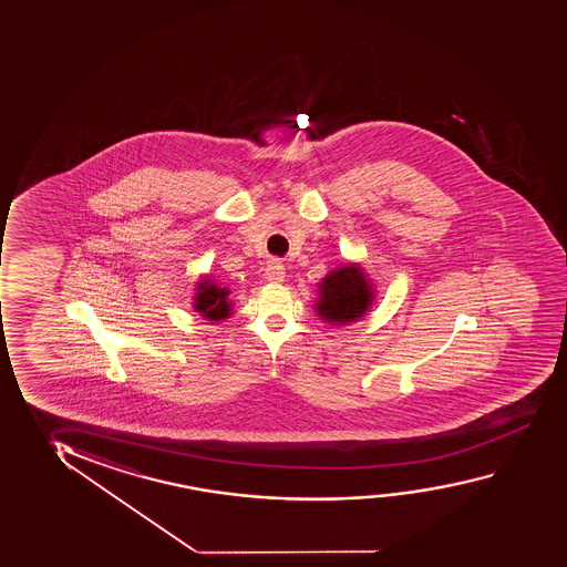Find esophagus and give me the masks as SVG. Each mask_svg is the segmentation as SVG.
Returning <instances> with one entry per match:
<instances>
[{
    "mask_svg": "<svg viewBox=\"0 0 567 567\" xmlns=\"http://www.w3.org/2000/svg\"><path fill=\"white\" fill-rule=\"evenodd\" d=\"M265 276L270 284H280V281L286 280V268L278 260H272L266 268Z\"/></svg>",
    "mask_w": 567,
    "mask_h": 567,
    "instance_id": "esophagus-1",
    "label": "esophagus"
}]
</instances>
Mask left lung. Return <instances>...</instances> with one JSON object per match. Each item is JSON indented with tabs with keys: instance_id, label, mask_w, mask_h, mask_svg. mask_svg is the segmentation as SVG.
<instances>
[{
	"instance_id": "1",
	"label": "left lung",
	"mask_w": 567,
	"mask_h": 567,
	"mask_svg": "<svg viewBox=\"0 0 567 567\" xmlns=\"http://www.w3.org/2000/svg\"><path fill=\"white\" fill-rule=\"evenodd\" d=\"M374 286L361 266L343 265L318 284V317L330 324L348 326L363 318L374 301Z\"/></svg>"
}]
</instances>
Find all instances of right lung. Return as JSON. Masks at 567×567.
<instances>
[{
  "label": "right lung",
  "instance_id": "1",
  "mask_svg": "<svg viewBox=\"0 0 567 567\" xmlns=\"http://www.w3.org/2000/svg\"><path fill=\"white\" fill-rule=\"evenodd\" d=\"M195 289H197V293H195L193 309L197 310L200 317L206 318V320H214V322L231 317L234 302L229 301V289L227 287L219 286L218 281L214 280L212 276H204Z\"/></svg>",
  "mask_w": 567,
  "mask_h": 567
}]
</instances>
